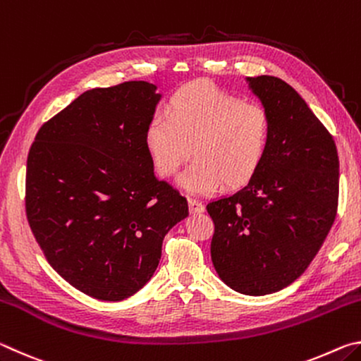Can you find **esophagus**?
I'll return each instance as SVG.
<instances>
[{
  "label": "esophagus",
  "mask_w": 361,
  "mask_h": 361,
  "mask_svg": "<svg viewBox=\"0 0 361 361\" xmlns=\"http://www.w3.org/2000/svg\"><path fill=\"white\" fill-rule=\"evenodd\" d=\"M188 204H189V212H191V213H200V212H204V204L200 202L199 199L188 197Z\"/></svg>",
  "instance_id": "obj_1"
}]
</instances>
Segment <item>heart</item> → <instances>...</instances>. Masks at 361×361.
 <instances>
[{"mask_svg": "<svg viewBox=\"0 0 361 361\" xmlns=\"http://www.w3.org/2000/svg\"><path fill=\"white\" fill-rule=\"evenodd\" d=\"M271 130V116L259 103L200 82L176 90L167 114L152 116L145 145L156 172L166 178L192 152L180 183L207 194L252 180L266 157Z\"/></svg>", "mask_w": 361, "mask_h": 361, "instance_id": "1", "label": "heart"}]
</instances>
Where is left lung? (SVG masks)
Segmentation results:
<instances>
[{
	"mask_svg": "<svg viewBox=\"0 0 361 361\" xmlns=\"http://www.w3.org/2000/svg\"><path fill=\"white\" fill-rule=\"evenodd\" d=\"M271 116V142L258 172L207 204L215 224L212 261L232 290L276 293L301 277L338 213L334 138L301 95L276 76L248 78Z\"/></svg>",
	"mask_w": 361,
	"mask_h": 361,
	"instance_id": "1",
	"label": "left lung"
}]
</instances>
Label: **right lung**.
<instances>
[{
	"mask_svg": "<svg viewBox=\"0 0 361 361\" xmlns=\"http://www.w3.org/2000/svg\"><path fill=\"white\" fill-rule=\"evenodd\" d=\"M156 85L85 90L46 121L27 159L25 212L46 259L66 282L122 301L152 277L186 197L154 176L145 130Z\"/></svg>",
	"mask_w": 361,
	"mask_h": 361,
	"instance_id": "right-lung-1",
	"label": "right lung"
}]
</instances>
